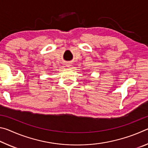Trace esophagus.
Segmentation results:
<instances>
[{
  "mask_svg": "<svg viewBox=\"0 0 148 148\" xmlns=\"http://www.w3.org/2000/svg\"><path fill=\"white\" fill-rule=\"evenodd\" d=\"M66 66H68V67H70V66H71V63H69H69H66Z\"/></svg>",
  "mask_w": 148,
  "mask_h": 148,
  "instance_id": "1",
  "label": "esophagus"
}]
</instances>
